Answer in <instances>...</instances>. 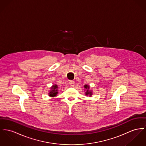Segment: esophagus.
<instances>
[{
    "label": "esophagus",
    "mask_w": 146,
    "mask_h": 146,
    "mask_svg": "<svg viewBox=\"0 0 146 146\" xmlns=\"http://www.w3.org/2000/svg\"><path fill=\"white\" fill-rule=\"evenodd\" d=\"M69 85H70L71 86L73 87V86H74V85H75V82H74V81L70 80V81H69Z\"/></svg>",
    "instance_id": "1"
}]
</instances>
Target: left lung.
<instances>
[{"label": "left lung", "mask_w": 146, "mask_h": 146, "mask_svg": "<svg viewBox=\"0 0 146 146\" xmlns=\"http://www.w3.org/2000/svg\"><path fill=\"white\" fill-rule=\"evenodd\" d=\"M84 88L86 90V92H85V95H87V96L89 95L90 96H91V95H92V91L89 90L90 86L88 85H84Z\"/></svg>", "instance_id": "left-lung-1"}]
</instances>
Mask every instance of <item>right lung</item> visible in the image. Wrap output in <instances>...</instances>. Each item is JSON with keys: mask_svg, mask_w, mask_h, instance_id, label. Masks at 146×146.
Returning a JSON list of instances; mask_svg holds the SVG:
<instances>
[{"mask_svg": "<svg viewBox=\"0 0 146 146\" xmlns=\"http://www.w3.org/2000/svg\"><path fill=\"white\" fill-rule=\"evenodd\" d=\"M58 86L56 85H52L51 88V90H50L49 95V96L50 97H55L56 96V95L58 94Z\"/></svg>", "mask_w": 146, "mask_h": 146, "instance_id": "add662e5", "label": "right lung"}]
</instances>
